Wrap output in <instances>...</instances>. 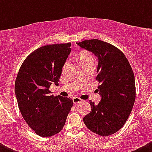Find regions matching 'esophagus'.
I'll use <instances>...</instances> for the list:
<instances>
[{
  "label": "esophagus",
  "instance_id": "34e87169",
  "mask_svg": "<svg viewBox=\"0 0 152 152\" xmlns=\"http://www.w3.org/2000/svg\"><path fill=\"white\" fill-rule=\"evenodd\" d=\"M83 102V101L78 97H75L73 99V102L74 104H79V103H81V102Z\"/></svg>",
  "mask_w": 152,
  "mask_h": 152
}]
</instances>
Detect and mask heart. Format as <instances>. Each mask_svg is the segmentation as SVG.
<instances>
[{
  "label": "heart",
  "instance_id": "b5f03b06",
  "mask_svg": "<svg viewBox=\"0 0 152 152\" xmlns=\"http://www.w3.org/2000/svg\"><path fill=\"white\" fill-rule=\"evenodd\" d=\"M79 63L82 65H85L88 63H94V59L91 53L87 50H81L78 55Z\"/></svg>",
  "mask_w": 152,
  "mask_h": 152
}]
</instances>
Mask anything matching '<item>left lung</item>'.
Instances as JSON below:
<instances>
[{
	"label": "left lung",
	"mask_w": 152,
	"mask_h": 152,
	"mask_svg": "<svg viewBox=\"0 0 152 152\" xmlns=\"http://www.w3.org/2000/svg\"><path fill=\"white\" fill-rule=\"evenodd\" d=\"M99 59L97 92L102 96L98 105L90 102L91 111L84 117L86 126L101 136L113 134L128 119L136 96L134 75L123 52L114 45L97 39L76 42Z\"/></svg>",
	"instance_id": "obj_1"
}]
</instances>
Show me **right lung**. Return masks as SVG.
Instances as JSON below:
<instances>
[{
    "mask_svg": "<svg viewBox=\"0 0 152 152\" xmlns=\"http://www.w3.org/2000/svg\"><path fill=\"white\" fill-rule=\"evenodd\" d=\"M70 42L44 45L24 60L15 80V91L25 121L41 137H50L63 129L73 107L70 98L54 96L49 88L59 85Z\"/></svg>",
    "mask_w": 152,
    "mask_h": 152,
    "instance_id": "obj_1",
    "label": "right lung"
}]
</instances>
